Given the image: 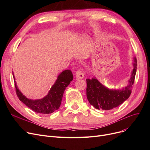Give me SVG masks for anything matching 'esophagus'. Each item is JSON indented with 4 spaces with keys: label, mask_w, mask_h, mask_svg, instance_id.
<instances>
[{
    "label": "esophagus",
    "mask_w": 150,
    "mask_h": 150,
    "mask_svg": "<svg viewBox=\"0 0 150 150\" xmlns=\"http://www.w3.org/2000/svg\"><path fill=\"white\" fill-rule=\"evenodd\" d=\"M84 76V74L83 72V71L81 70H77L75 72V77L76 79L77 80H80V79H83Z\"/></svg>",
    "instance_id": "obj_1"
}]
</instances>
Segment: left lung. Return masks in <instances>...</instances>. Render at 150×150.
I'll return each mask as SVG.
<instances>
[{
    "instance_id": "1",
    "label": "left lung",
    "mask_w": 150,
    "mask_h": 150,
    "mask_svg": "<svg viewBox=\"0 0 150 150\" xmlns=\"http://www.w3.org/2000/svg\"><path fill=\"white\" fill-rule=\"evenodd\" d=\"M134 69L129 84L122 90H111L102 85L96 78L87 79L86 96L90 104L97 109L111 110L119 106L130 96L135 80L137 59L134 58Z\"/></svg>"
}]
</instances>
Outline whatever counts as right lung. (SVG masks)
I'll list each match as a JSON object with an SVG mask.
<instances>
[{
  "label": "right lung",
  "instance_id": "add662e5",
  "mask_svg": "<svg viewBox=\"0 0 150 150\" xmlns=\"http://www.w3.org/2000/svg\"><path fill=\"white\" fill-rule=\"evenodd\" d=\"M73 80V75L70 70H66L59 75L57 80L44 98L33 100L26 98L14 84L16 93L20 101L31 110L38 114H51L58 109L62 101L63 93L67 86ZM15 82V81H14Z\"/></svg>",
  "mask_w": 150,
  "mask_h": 150
}]
</instances>
